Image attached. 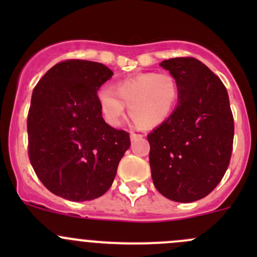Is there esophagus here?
I'll use <instances>...</instances> for the list:
<instances>
[{"mask_svg": "<svg viewBox=\"0 0 257 257\" xmlns=\"http://www.w3.org/2000/svg\"><path fill=\"white\" fill-rule=\"evenodd\" d=\"M143 138H144L143 134L134 133V132H132V133H131V139H132V141H138V139H143Z\"/></svg>", "mask_w": 257, "mask_h": 257, "instance_id": "obj_1", "label": "esophagus"}]
</instances>
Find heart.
Listing matches in <instances>:
<instances>
[{
    "label": "heart",
    "instance_id": "1",
    "mask_svg": "<svg viewBox=\"0 0 257 257\" xmlns=\"http://www.w3.org/2000/svg\"><path fill=\"white\" fill-rule=\"evenodd\" d=\"M180 87L168 72H147L124 79L115 88L104 87L98 92V102L105 120L120 124L129 107L131 118L142 128H154L164 123L177 108Z\"/></svg>",
    "mask_w": 257,
    "mask_h": 257
}]
</instances>
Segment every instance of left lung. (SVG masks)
I'll list each match as a JSON object with an SVG mask.
<instances>
[{
	"label": "left lung",
	"instance_id": "obj_1",
	"mask_svg": "<svg viewBox=\"0 0 257 257\" xmlns=\"http://www.w3.org/2000/svg\"><path fill=\"white\" fill-rule=\"evenodd\" d=\"M180 87L172 115L147 136L153 183L162 195L193 203L209 195L230 164L234 116L219 77L193 57L163 61Z\"/></svg>",
	"mask_w": 257,
	"mask_h": 257
}]
</instances>
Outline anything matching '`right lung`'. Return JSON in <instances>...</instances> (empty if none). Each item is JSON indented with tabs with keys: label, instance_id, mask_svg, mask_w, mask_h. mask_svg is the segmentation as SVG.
Listing matches in <instances>:
<instances>
[{
	"label": "right lung",
	"instance_id": "add662e5",
	"mask_svg": "<svg viewBox=\"0 0 257 257\" xmlns=\"http://www.w3.org/2000/svg\"><path fill=\"white\" fill-rule=\"evenodd\" d=\"M112 76L98 62L67 59L33 89L27 116L30 162L43 185L67 200L102 196L131 145L128 132L105 123L98 102L97 90Z\"/></svg>",
	"mask_w": 257,
	"mask_h": 257
}]
</instances>
